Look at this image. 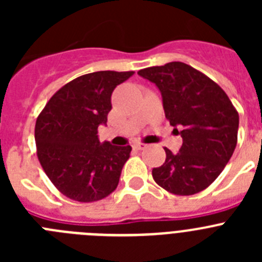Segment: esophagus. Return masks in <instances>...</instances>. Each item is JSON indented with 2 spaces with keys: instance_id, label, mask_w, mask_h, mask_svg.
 <instances>
[{
  "instance_id": "1",
  "label": "esophagus",
  "mask_w": 262,
  "mask_h": 262,
  "mask_svg": "<svg viewBox=\"0 0 262 262\" xmlns=\"http://www.w3.org/2000/svg\"><path fill=\"white\" fill-rule=\"evenodd\" d=\"M134 149H138V151H142V149H144V148H147V144H144V143H135V144L133 145Z\"/></svg>"
}]
</instances>
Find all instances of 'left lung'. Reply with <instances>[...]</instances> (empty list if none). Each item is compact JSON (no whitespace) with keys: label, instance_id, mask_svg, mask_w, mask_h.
<instances>
[{"label":"left lung","instance_id":"1","mask_svg":"<svg viewBox=\"0 0 262 262\" xmlns=\"http://www.w3.org/2000/svg\"><path fill=\"white\" fill-rule=\"evenodd\" d=\"M138 75L156 84L166 119L181 129V149L173 155L164 148L165 163L152 170L155 182L176 195L205 190L235 151L239 113L215 81L185 62L149 67Z\"/></svg>","mask_w":262,"mask_h":262}]
</instances>
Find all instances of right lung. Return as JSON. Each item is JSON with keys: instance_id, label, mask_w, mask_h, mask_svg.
<instances>
[{"instance_id": "obj_1", "label": "right lung", "mask_w": 262, "mask_h": 262, "mask_svg": "<svg viewBox=\"0 0 262 262\" xmlns=\"http://www.w3.org/2000/svg\"><path fill=\"white\" fill-rule=\"evenodd\" d=\"M133 75L99 71L80 76L60 88L36 118L39 163L69 200L96 202L117 189L133 148L101 144L97 134L107 122L113 90Z\"/></svg>"}]
</instances>
